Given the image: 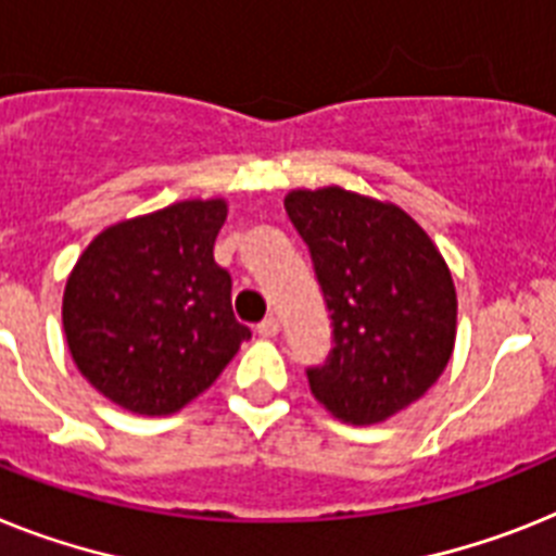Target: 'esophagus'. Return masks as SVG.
Returning a JSON list of instances; mask_svg holds the SVG:
<instances>
[{
    "label": "esophagus",
    "mask_w": 556,
    "mask_h": 556,
    "mask_svg": "<svg viewBox=\"0 0 556 556\" xmlns=\"http://www.w3.org/2000/svg\"><path fill=\"white\" fill-rule=\"evenodd\" d=\"M256 333L263 336V339H274L279 333V319L277 316H265L260 325H256Z\"/></svg>",
    "instance_id": "34e87169"
}]
</instances>
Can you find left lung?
Listing matches in <instances>:
<instances>
[{
	"mask_svg": "<svg viewBox=\"0 0 556 556\" xmlns=\"http://www.w3.org/2000/svg\"><path fill=\"white\" fill-rule=\"evenodd\" d=\"M286 212L311 249L333 353L307 370L311 393L344 424H379L421 399L458 333L450 265L418 223L342 186L293 189Z\"/></svg>",
	"mask_w": 556,
	"mask_h": 556,
	"instance_id": "1",
	"label": "left lung"
}]
</instances>
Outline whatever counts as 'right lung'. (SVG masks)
<instances>
[{
  "label": "right lung",
  "instance_id": "obj_1",
  "mask_svg": "<svg viewBox=\"0 0 556 556\" xmlns=\"http://www.w3.org/2000/svg\"><path fill=\"white\" fill-rule=\"evenodd\" d=\"M223 198L180 200L104 228L64 286L62 321L78 372L135 415H172L217 381L251 330L214 263Z\"/></svg>",
  "mask_w": 556,
  "mask_h": 556
}]
</instances>
